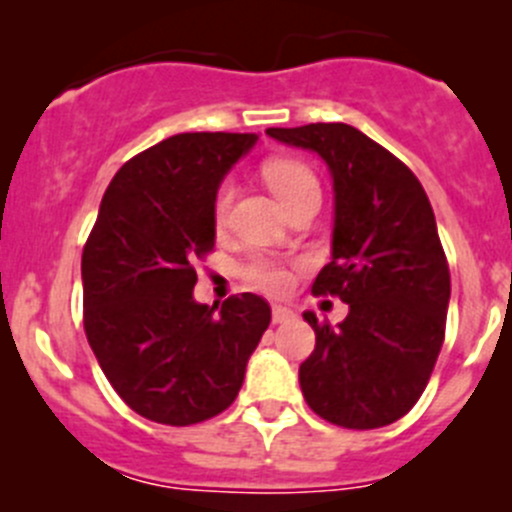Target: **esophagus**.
I'll return each instance as SVG.
<instances>
[{"label":"esophagus","mask_w":512,"mask_h":512,"mask_svg":"<svg viewBox=\"0 0 512 512\" xmlns=\"http://www.w3.org/2000/svg\"><path fill=\"white\" fill-rule=\"evenodd\" d=\"M271 317H274L276 325H281V322H292L297 314H294V309L287 307V304H274V309H271Z\"/></svg>","instance_id":"34e87169"}]
</instances>
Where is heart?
<instances>
[{"label":"heart","mask_w":512,"mask_h":512,"mask_svg":"<svg viewBox=\"0 0 512 512\" xmlns=\"http://www.w3.org/2000/svg\"><path fill=\"white\" fill-rule=\"evenodd\" d=\"M264 180L284 208H289L302 192L317 187L312 170H309L304 162H297V159H269V162L264 164ZM233 192H236V187H233L231 180H223L218 185V190H215V225H225V220H228ZM243 279H246L248 284H253L256 289H264V292L269 294H279L289 287L287 269H284L279 261L266 259V256H253V259L243 266Z\"/></svg>","instance_id":"1"}]
</instances>
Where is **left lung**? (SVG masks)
Segmentation results:
<instances>
[{"label":"left lung","mask_w":512,"mask_h":512,"mask_svg":"<svg viewBox=\"0 0 512 512\" xmlns=\"http://www.w3.org/2000/svg\"><path fill=\"white\" fill-rule=\"evenodd\" d=\"M317 152L335 190L332 261L314 294L348 304L337 327L304 312L314 350L299 365L309 409L345 429H378L424 393L447 327L449 266L437 220L414 172L350 124L266 129Z\"/></svg>","instance_id":"left-lung-1"}]
</instances>
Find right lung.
Returning <instances> with one entry per match:
<instances>
[{"mask_svg": "<svg viewBox=\"0 0 512 512\" xmlns=\"http://www.w3.org/2000/svg\"><path fill=\"white\" fill-rule=\"evenodd\" d=\"M256 134H175L131 157L103 192L83 248V327L131 411L190 426L236 401L271 322L256 294L192 297L195 259L213 251V195Z\"/></svg>", "mask_w": 512, "mask_h": 512, "instance_id": "1", "label": "right lung"}]
</instances>
